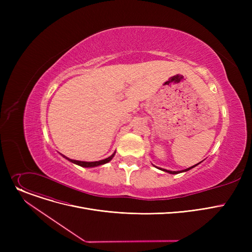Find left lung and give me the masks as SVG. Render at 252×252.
I'll return each mask as SVG.
<instances>
[{"mask_svg": "<svg viewBox=\"0 0 252 252\" xmlns=\"http://www.w3.org/2000/svg\"><path fill=\"white\" fill-rule=\"evenodd\" d=\"M199 163H201V161L199 162ZM199 163H197V164H195V165H193V166H191V167H188V168H186V169H184V170H177V171H173V170H168V169H164V168H161V167H157V168H159L160 170H163V171H165V173H168V174H171V175H177V174H180V173H185V171H188V170H190V169H192L193 167H195V166H197L198 164ZM155 166V165H154Z\"/></svg>", "mask_w": 252, "mask_h": 252, "instance_id": "obj_1", "label": "left lung"}]
</instances>
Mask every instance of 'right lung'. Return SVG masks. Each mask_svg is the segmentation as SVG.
Returning <instances> with one entry per match:
<instances>
[{
	"mask_svg": "<svg viewBox=\"0 0 252 252\" xmlns=\"http://www.w3.org/2000/svg\"><path fill=\"white\" fill-rule=\"evenodd\" d=\"M61 155H62V154H61ZM114 155H115V152H113V154L110 155L109 157L105 158V159H102V160H99V161H92V162H90V161L74 160V159H70V158L66 157V156H64V155H62V156L65 158V159H67L68 161H70V162H72V163H74V164H77V165H79V166H83V167H95V166L103 165V164H105V163L109 162V161L112 159V158L114 157Z\"/></svg>",
	"mask_w": 252,
	"mask_h": 252,
	"instance_id": "1",
	"label": "right lung"
}]
</instances>
